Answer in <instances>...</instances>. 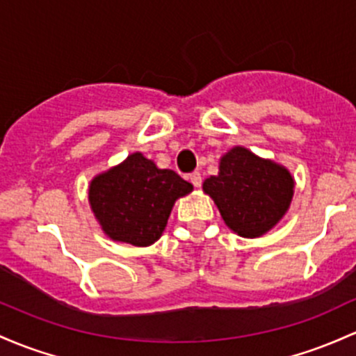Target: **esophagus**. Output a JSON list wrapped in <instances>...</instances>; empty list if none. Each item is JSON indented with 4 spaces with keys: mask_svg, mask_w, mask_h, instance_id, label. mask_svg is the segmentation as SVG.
I'll return each mask as SVG.
<instances>
[{
    "mask_svg": "<svg viewBox=\"0 0 356 356\" xmlns=\"http://www.w3.org/2000/svg\"><path fill=\"white\" fill-rule=\"evenodd\" d=\"M189 181L193 182L194 187H201V184H202L201 174H199V172H193V174L189 175Z\"/></svg>",
    "mask_w": 356,
    "mask_h": 356,
    "instance_id": "1",
    "label": "esophagus"
}]
</instances>
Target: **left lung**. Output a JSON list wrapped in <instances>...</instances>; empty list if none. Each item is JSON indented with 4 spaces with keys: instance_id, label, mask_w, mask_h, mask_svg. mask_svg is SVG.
<instances>
[{
    "instance_id": "8db88e82",
    "label": "left lung",
    "mask_w": 356,
    "mask_h": 356,
    "mask_svg": "<svg viewBox=\"0 0 356 356\" xmlns=\"http://www.w3.org/2000/svg\"><path fill=\"white\" fill-rule=\"evenodd\" d=\"M202 191L213 197L226 225L243 238L270 232L287 213L294 179L286 167L257 157L245 147H233L220 160Z\"/></svg>"
}]
</instances>
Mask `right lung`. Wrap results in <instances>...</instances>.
I'll return each instance as SVG.
<instances>
[{"instance_id":"right-lung-1","label":"right lung","mask_w":356,"mask_h":356,"mask_svg":"<svg viewBox=\"0 0 356 356\" xmlns=\"http://www.w3.org/2000/svg\"><path fill=\"white\" fill-rule=\"evenodd\" d=\"M191 191L181 175L135 152L92 179L89 204L111 240L148 247L162 236L174 202Z\"/></svg>"}]
</instances>
